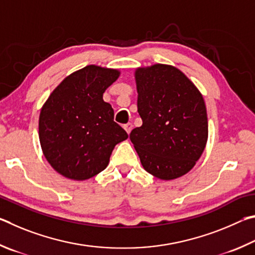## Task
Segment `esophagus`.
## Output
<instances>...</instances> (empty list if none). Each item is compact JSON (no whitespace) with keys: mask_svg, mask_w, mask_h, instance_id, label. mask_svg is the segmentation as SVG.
<instances>
[{"mask_svg":"<svg viewBox=\"0 0 255 255\" xmlns=\"http://www.w3.org/2000/svg\"><path fill=\"white\" fill-rule=\"evenodd\" d=\"M132 128H133L132 123H128V124H125V125H124V130L128 132V134H130V133H131V131H132Z\"/></svg>","mask_w":255,"mask_h":255,"instance_id":"34e87169","label":"esophagus"}]
</instances>
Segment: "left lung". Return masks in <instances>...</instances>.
Instances as JSON below:
<instances>
[{
	"label": "left lung",
	"instance_id": "obj_1",
	"mask_svg": "<svg viewBox=\"0 0 255 255\" xmlns=\"http://www.w3.org/2000/svg\"><path fill=\"white\" fill-rule=\"evenodd\" d=\"M134 77L142 125L133 128L130 140L145 171L177 179L195 167L207 143L204 97L175 66L139 67Z\"/></svg>",
	"mask_w": 255,
	"mask_h": 255
}]
</instances>
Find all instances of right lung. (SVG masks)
<instances>
[{"label": "right lung", "mask_w": 255, "mask_h": 255, "mask_svg": "<svg viewBox=\"0 0 255 255\" xmlns=\"http://www.w3.org/2000/svg\"><path fill=\"white\" fill-rule=\"evenodd\" d=\"M119 69L88 65L67 76L49 95L39 116V140L49 164L68 179L83 181L107 167L114 146L128 139L103 94Z\"/></svg>", "instance_id": "obj_1"}]
</instances>
